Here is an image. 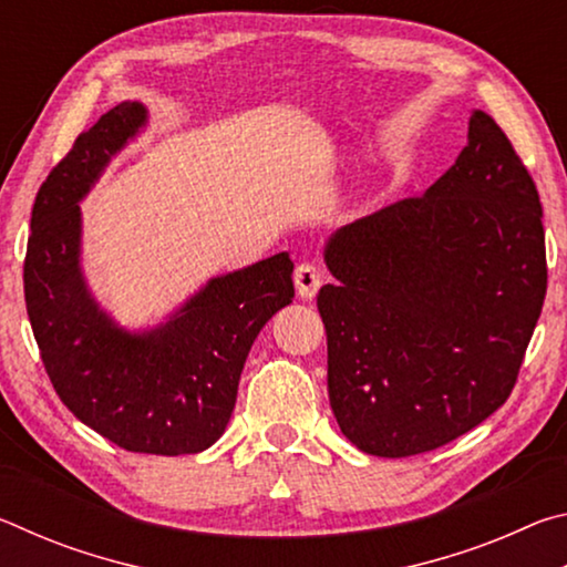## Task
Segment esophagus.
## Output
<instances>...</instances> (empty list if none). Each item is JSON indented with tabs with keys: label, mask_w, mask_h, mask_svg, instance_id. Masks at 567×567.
<instances>
[{
	"label": "esophagus",
	"mask_w": 567,
	"mask_h": 567,
	"mask_svg": "<svg viewBox=\"0 0 567 567\" xmlns=\"http://www.w3.org/2000/svg\"><path fill=\"white\" fill-rule=\"evenodd\" d=\"M320 285H322V272L318 270V267L310 265V262L297 265L295 287H297V295H300L302 300H312V297L318 295Z\"/></svg>",
	"instance_id": "esophagus-1"
}]
</instances>
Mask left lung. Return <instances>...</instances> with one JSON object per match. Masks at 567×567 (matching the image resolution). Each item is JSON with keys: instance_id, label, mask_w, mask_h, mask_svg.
Masks as SVG:
<instances>
[{"instance_id": "obj_1", "label": "left lung", "mask_w": 567, "mask_h": 567, "mask_svg": "<svg viewBox=\"0 0 567 567\" xmlns=\"http://www.w3.org/2000/svg\"><path fill=\"white\" fill-rule=\"evenodd\" d=\"M322 257L330 405L354 447L427 453L507 400L548 267L540 197L491 114H470L467 145L425 195L340 227Z\"/></svg>"}]
</instances>
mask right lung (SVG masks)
<instances>
[{"mask_svg":"<svg viewBox=\"0 0 567 567\" xmlns=\"http://www.w3.org/2000/svg\"><path fill=\"white\" fill-rule=\"evenodd\" d=\"M147 122L145 104L120 102L44 179L24 300L47 375L76 420L132 453L195 455L223 437L249 348L292 302L295 265L277 252L209 277L155 328H122L84 277L80 203Z\"/></svg>","mask_w":567,"mask_h":567,"instance_id":"obj_1","label":"right lung"}]
</instances>
